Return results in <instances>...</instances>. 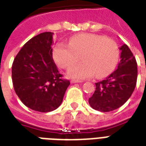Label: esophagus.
<instances>
[{
	"instance_id": "esophagus-1",
	"label": "esophagus",
	"mask_w": 146,
	"mask_h": 146,
	"mask_svg": "<svg viewBox=\"0 0 146 146\" xmlns=\"http://www.w3.org/2000/svg\"><path fill=\"white\" fill-rule=\"evenodd\" d=\"M82 81H80V80H71V83L72 84H76V83H81Z\"/></svg>"
}]
</instances>
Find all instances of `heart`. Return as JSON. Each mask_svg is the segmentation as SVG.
<instances>
[{
	"label": "heart",
	"instance_id": "obj_1",
	"mask_svg": "<svg viewBox=\"0 0 146 146\" xmlns=\"http://www.w3.org/2000/svg\"><path fill=\"white\" fill-rule=\"evenodd\" d=\"M54 57L59 66L68 70V76L77 80L107 76L116 67L119 59L118 46L114 40L102 35L84 33L70 38L69 45L60 43L54 50Z\"/></svg>",
	"mask_w": 146,
	"mask_h": 146
}]
</instances>
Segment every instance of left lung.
Returning a JSON list of instances; mask_svg holds the SVG:
<instances>
[{
    "label": "left lung",
    "mask_w": 146,
    "mask_h": 146,
    "mask_svg": "<svg viewBox=\"0 0 146 146\" xmlns=\"http://www.w3.org/2000/svg\"><path fill=\"white\" fill-rule=\"evenodd\" d=\"M121 60L117 69L104 80L96 83L94 94L89 98L92 108L102 112L121 107L133 93L137 82L138 69L133 54L125 44L119 48Z\"/></svg>",
    "instance_id": "obj_1"
}]
</instances>
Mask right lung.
Instances as JSON below:
<instances>
[{
	"mask_svg": "<svg viewBox=\"0 0 146 146\" xmlns=\"http://www.w3.org/2000/svg\"><path fill=\"white\" fill-rule=\"evenodd\" d=\"M53 32H43L29 40L12 64L14 89L32 110L49 112L62 104L70 84L62 78L52 59Z\"/></svg>",
	"mask_w": 146,
	"mask_h": 146,
	"instance_id": "obj_1",
	"label": "right lung"
}]
</instances>
